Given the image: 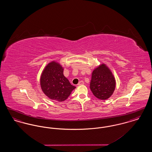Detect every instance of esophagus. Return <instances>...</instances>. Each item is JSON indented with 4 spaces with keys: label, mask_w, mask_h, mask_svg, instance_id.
<instances>
[{
    "label": "esophagus",
    "mask_w": 152,
    "mask_h": 152,
    "mask_svg": "<svg viewBox=\"0 0 152 152\" xmlns=\"http://www.w3.org/2000/svg\"><path fill=\"white\" fill-rule=\"evenodd\" d=\"M83 84H84V82L83 81H80L79 82V83H78V86H81V85H83Z\"/></svg>",
    "instance_id": "1"
}]
</instances>
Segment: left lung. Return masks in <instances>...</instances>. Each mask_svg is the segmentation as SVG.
<instances>
[{
	"label": "left lung",
	"mask_w": 152,
	"mask_h": 152,
	"mask_svg": "<svg viewBox=\"0 0 152 152\" xmlns=\"http://www.w3.org/2000/svg\"><path fill=\"white\" fill-rule=\"evenodd\" d=\"M116 80L108 67L102 64L95 68L90 83V89L95 97L100 100H107L114 92Z\"/></svg>",
	"instance_id": "8db88e82"
}]
</instances>
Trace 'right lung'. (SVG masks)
<instances>
[{
  "label": "right lung",
  "instance_id": "add662e5",
  "mask_svg": "<svg viewBox=\"0 0 152 152\" xmlns=\"http://www.w3.org/2000/svg\"><path fill=\"white\" fill-rule=\"evenodd\" d=\"M63 70L61 65L53 61L48 63L42 72L41 88L44 94L51 100L64 101L76 88L64 76Z\"/></svg>",
  "mask_w": 152,
  "mask_h": 152
}]
</instances>
